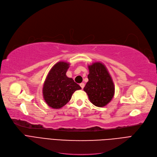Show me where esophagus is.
<instances>
[{"label": "esophagus", "instance_id": "34e87169", "mask_svg": "<svg viewBox=\"0 0 157 157\" xmlns=\"http://www.w3.org/2000/svg\"><path fill=\"white\" fill-rule=\"evenodd\" d=\"M80 87L82 88V89H83L84 87V83H80Z\"/></svg>", "mask_w": 157, "mask_h": 157}]
</instances>
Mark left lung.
Listing matches in <instances>:
<instances>
[{
  "mask_svg": "<svg viewBox=\"0 0 157 157\" xmlns=\"http://www.w3.org/2000/svg\"><path fill=\"white\" fill-rule=\"evenodd\" d=\"M88 82L84 91L88 94L91 103L103 107L109 103L114 95V84L103 63L95 62L88 66Z\"/></svg>",
  "mask_w": 157,
  "mask_h": 157,
  "instance_id": "obj_1",
  "label": "left lung"
}]
</instances>
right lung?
<instances>
[{
  "mask_svg": "<svg viewBox=\"0 0 157 157\" xmlns=\"http://www.w3.org/2000/svg\"><path fill=\"white\" fill-rule=\"evenodd\" d=\"M69 63L59 62L48 72L43 87V96L46 103L52 109H59L71 99L73 94L81 87L71 78L66 76Z\"/></svg>",
  "mask_w": 157,
  "mask_h": 157,
  "instance_id": "right-lung-1",
  "label": "right lung"
}]
</instances>
